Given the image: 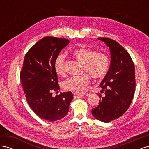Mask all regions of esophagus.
<instances>
[{
	"mask_svg": "<svg viewBox=\"0 0 149 149\" xmlns=\"http://www.w3.org/2000/svg\"><path fill=\"white\" fill-rule=\"evenodd\" d=\"M85 93H74V96L76 97H83L84 96H85Z\"/></svg>",
	"mask_w": 149,
	"mask_h": 149,
	"instance_id": "34e87169",
	"label": "esophagus"
}]
</instances>
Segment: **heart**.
<instances>
[{"label":"heart","instance_id":"1","mask_svg":"<svg viewBox=\"0 0 149 149\" xmlns=\"http://www.w3.org/2000/svg\"><path fill=\"white\" fill-rule=\"evenodd\" d=\"M74 57L79 62L84 65L83 71H87L94 78L103 77L108 71L109 66V58L102 53H96L93 49L89 48H79L73 52ZM65 55L60 54L54 62V68L57 74L64 76ZM90 77L88 74L81 76H74L63 83V87L68 91L82 92L85 91Z\"/></svg>","mask_w":149,"mask_h":149}]
</instances>
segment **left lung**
Masks as SVG:
<instances>
[{"label":"left lung","instance_id":"8db88e82","mask_svg":"<svg viewBox=\"0 0 149 149\" xmlns=\"http://www.w3.org/2000/svg\"><path fill=\"white\" fill-rule=\"evenodd\" d=\"M97 39L109 48L111 60L100 83L105 96H99V105L91 113L96 119L108 123L123 115L131 104L136 87L135 67L129 54L119 43L108 38Z\"/></svg>","mask_w":149,"mask_h":149}]
</instances>
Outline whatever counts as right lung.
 Masks as SVG:
<instances>
[{
    "mask_svg": "<svg viewBox=\"0 0 149 149\" xmlns=\"http://www.w3.org/2000/svg\"><path fill=\"white\" fill-rule=\"evenodd\" d=\"M65 38L45 37L36 43L25 56L20 79L30 107L40 118L50 122L65 118L73 98L70 91L58 92L54 62L62 49L69 44Z\"/></svg>",
    "mask_w": 149,
    "mask_h": 149,
    "instance_id": "obj_1",
    "label": "right lung"
}]
</instances>
